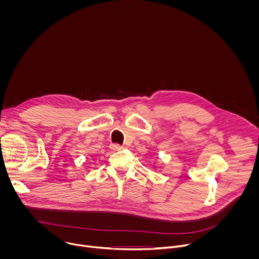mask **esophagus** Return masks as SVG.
<instances>
[{"instance_id": "34e87169", "label": "esophagus", "mask_w": 259, "mask_h": 259, "mask_svg": "<svg viewBox=\"0 0 259 259\" xmlns=\"http://www.w3.org/2000/svg\"><path fill=\"white\" fill-rule=\"evenodd\" d=\"M110 149H112L113 151H121L123 149V146L118 143H113V144H110Z\"/></svg>"}]
</instances>
